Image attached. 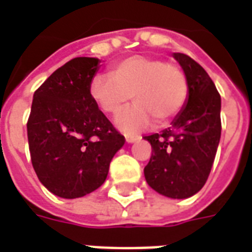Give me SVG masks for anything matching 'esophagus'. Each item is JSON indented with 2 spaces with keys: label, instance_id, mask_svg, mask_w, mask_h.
Instances as JSON below:
<instances>
[{
  "label": "esophagus",
  "instance_id": "34e87169",
  "mask_svg": "<svg viewBox=\"0 0 252 252\" xmlns=\"http://www.w3.org/2000/svg\"><path fill=\"white\" fill-rule=\"evenodd\" d=\"M137 140H140V136H137V135H126V143H135Z\"/></svg>",
  "mask_w": 252,
  "mask_h": 252
}]
</instances>
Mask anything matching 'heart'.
<instances>
[{
  "label": "heart",
  "instance_id": "b5f03b06",
  "mask_svg": "<svg viewBox=\"0 0 252 252\" xmlns=\"http://www.w3.org/2000/svg\"><path fill=\"white\" fill-rule=\"evenodd\" d=\"M89 93L94 104L108 115L119 113L128 101L136 104L116 117V126L136 133L153 126L169 123L184 108L189 85L184 70L174 63L146 55H135L116 63L110 77L95 75Z\"/></svg>",
  "mask_w": 252,
  "mask_h": 252
}]
</instances>
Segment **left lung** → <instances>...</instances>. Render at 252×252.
<instances>
[{
    "instance_id": "obj_1",
    "label": "left lung",
    "mask_w": 252,
    "mask_h": 252,
    "mask_svg": "<svg viewBox=\"0 0 252 252\" xmlns=\"http://www.w3.org/2000/svg\"><path fill=\"white\" fill-rule=\"evenodd\" d=\"M173 58L186 74L189 94L169 128L144 136L153 147L144 177L159 194L182 200L198 193L209 177L221 136V98L198 63L181 52Z\"/></svg>"
}]
</instances>
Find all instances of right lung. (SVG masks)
Listing matches in <instances>:
<instances>
[{
    "mask_svg": "<svg viewBox=\"0 0 252 252\" xmlns=\"http://www.w3.org/2000/svg\"><path fill=\"white\" fill-rule=\"evenodd\" d=\"M99 62L74 58L33 94L27 124L32 166L41 184L62 198L98 189L126 143L89 93Z\"/></svg>",
    "mask_w": 252,
    "mask_h": 252,
    "instance_id": "1",
    "label": "right lung"
}]
</instances>
